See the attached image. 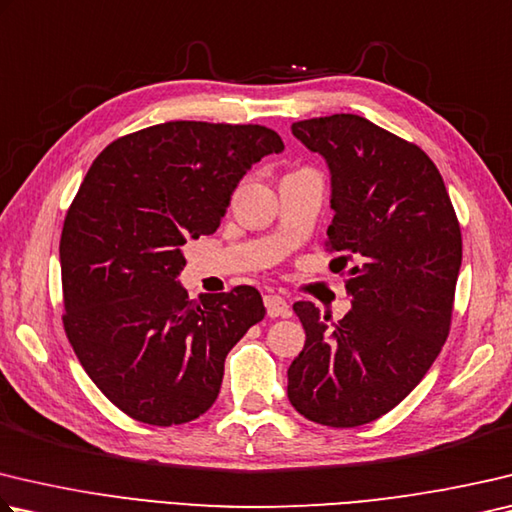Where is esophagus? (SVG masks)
<instances>
[{"label":"esophagus","instance_id":"esophagus-1","mask_svg":"<svg viewBox=\"0 0 512 512\" xmlns=\"http://www.w3.org/2000/svg\"><path fill=\"white\" fill-rule=\"evenodd\" d=\"M264 304H266V313L271 315V318H286L288 315V304L280 295H266Z\"/></svg>","mask_w":512,"mask_h":512}]
</instances>
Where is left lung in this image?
I'll list each match as a JSON object with an SVG mask.
<instances>
[{
    "label": "left lung",
    "instance_id": "1",
    "mask_svg": "<svg viewBox=\"0 0 512 512\" xmlns=\"http://www.w3.org/2000/svg\"><path fill=\"white\" fill-rule=\"evenodd\" d=\"M331 172L327 248L347 275L351 309L331 322L311 302L288 367V401L329 427L376 421L421 383L450 333L461 228L439 170L421 147L356 114L293 123Z\"/></svg>",
    "mask_w": 512,
    "mask_h": 512
}]
</instances>
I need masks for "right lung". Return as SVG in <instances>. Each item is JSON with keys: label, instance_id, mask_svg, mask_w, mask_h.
<instances>
[{"label": "right lung", "instance_id": "add662e5", "mask_svg": "<svg viewBox=\"0 0 512 512\" xmlns=\"http://www.w3.org/2000/svg\"><path fill=\"white\" fill-rule=\"evenodd\" d=\"M264 125L172 120L109 143L64 217V331L96 387L147 425L217 401L228 351L264 320L257 288L201 295L176 282L183 244L212 235L250 165L280 154Z\"/></svg>", "mask_w": 512, "mask_h": 512}]
</instances>
